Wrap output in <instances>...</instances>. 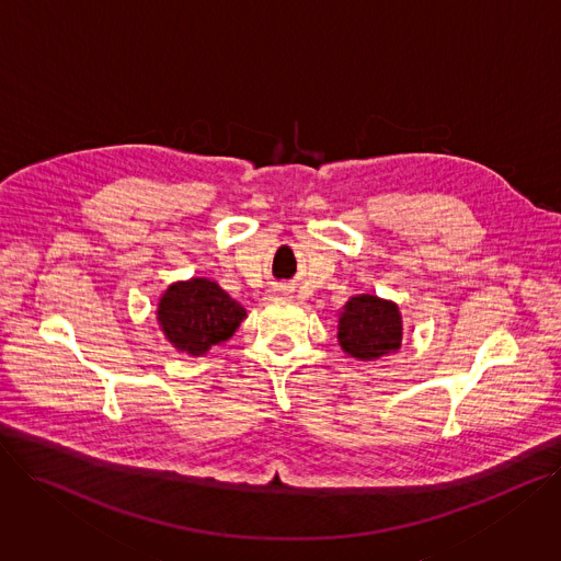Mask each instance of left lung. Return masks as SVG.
Here are the masks:
<instances>
[{"mask_svg": "<svg viewBox=\"0 0 561 561\" xmlns=\"http://www.w3.org/2000/svg\"><path fill=\"white\" fill-rule=\"evenodd\" d=\"M403 321L397 302L358 294L352 296L339 317V343L358 360H379L401 347Z\"/></svg>", "mask_w": 561, "mask_h": 561, "instance_id": "1", "label": "left lung"}]
</instances>
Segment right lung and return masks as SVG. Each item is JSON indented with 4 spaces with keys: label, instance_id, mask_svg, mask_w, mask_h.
<instances>
[{
    "label": "right lung",
    "instance_id": "obj_1",
    "mask_svg": "<svg viewBox=\"0 0 561 561\" xmlns=\"http://www.w3.org/2000/svg\"><path fill=\"white\" fill-rule=\"evenodd\" d=\"M244 319V307L209 278L173 283L158 302V323L167 341L192 356L231 339Z\"/></svg>",
    "mask_w": 561,
    "mask_h": 561
}]
</instances>
